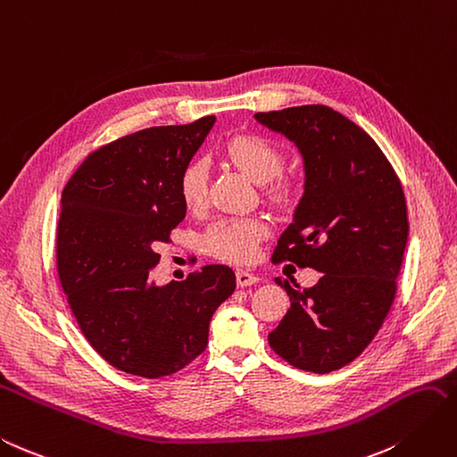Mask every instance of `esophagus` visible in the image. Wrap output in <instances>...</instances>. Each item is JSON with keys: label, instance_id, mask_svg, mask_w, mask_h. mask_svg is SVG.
Returning a JSON list of instances; mask_svg holds the SVG:
<instances>
[{"label": "esophagus", "instance_id": "obj_1", "mask_svg": "<svg viewBox=\"0 0 457 457\" xmlns=\"http://www.w3.org/2000/svg\"><path fill=\"white\" fill-rule=\"evenodd\" d=\"M259 278L253 275V273H250V270H244V269H238L237 270V285L240 287V288H244V287H252V285H255Z\"/></svg>", "mask_w": 457, "mask_h": 457}]
</instances>
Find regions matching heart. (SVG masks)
I'll use <instances>...</instances> for the list:
<instances>
[{
  "instance_id": "heart-1",
  "label": "heart",
  "mask_w": 457,
  "mask_h": 457,
  "mask_svg": "<svg viewBox=\"0 0 457 457\" xmlns=\"http://www.w3.org/2000/svg\"><path fill=\"white\" fill-rule=\"evenodd\" d=\"M223 154L230 163L257 182H268L269 198L287 202L292 195V182L280 175L285 167V154L267 137L255 132H242L230 137ZM179 194L192 209L204 207L207 200V165L204 159H192L179 175ZM267 237V223L262 217H230L220 219L209 227L202 244L205 252L228 263H248L257 252V245Z\"/></svg>"
}]
</instances>
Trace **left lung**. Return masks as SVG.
<instances>
[{
	"mask_svg": "<svg viewBox=\"0 0 457 457\" xmlns=\"http://www.w3.org/2000/svg\"><path fill=\"white\" fill-rule=\"evenodd\" d=\"M303 157V195L273 262L313 267L312 288L290 287V310L269 344L290 365L325 375L371 344L396 295L408 244L402 182L369 134L327 105L255 113Z\"/></svg>",
	"mask_w": 457,
	"mask_h": 457,
	"instance_id": "8db88e82",
	"label": "left lung"
}]
</instances>
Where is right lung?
I'll return each instance as SVG.
<instances>
[{
    "label": "right lung",
    "mask_w": 457,
    "mask_h": 457,
    "mask_svg": "<svg viewBox=\"0 0 457 457\" xmlns=\"http://www.w3.org/2000/svg\"><path fill=\"white\" fill-rule=\"evenodd\" d=\"M215 117L152 127L92 152L61 194L57 273L82 335L119 371L172 375L207 346L209 320L237 288L227 265L152 282L155 250L187 215L179 175Z\"/></svg>",
    "instance_id": "add662e5"
}]
</instances>
